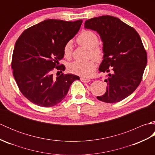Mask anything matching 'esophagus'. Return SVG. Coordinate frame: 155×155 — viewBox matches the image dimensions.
Segmentation results:
<instances>
[{
    "label": "esophagus",
    "mask_w": 155,
    "mask_h": 155,
    "mask_svg": "<svg viewBox=\"0 0 155 155\" xmlns=\"http://www.w3.org/2000/svg\"><path fill=\"white\" fill-rule=\"evenodd\" d=\"M81 81L82 82H84V83H88V82H89L91 80L89 79V78H88L81 77Z\"/></svg>",
    "instance_id": "34e87169"
}]
</instances>
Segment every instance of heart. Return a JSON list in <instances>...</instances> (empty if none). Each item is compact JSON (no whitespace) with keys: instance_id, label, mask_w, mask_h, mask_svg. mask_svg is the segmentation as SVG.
Returning a JSON list of instances; mask_svg holds the SVG:
<instances>
[{"instance_id":"obj_1","label":"heart","mask_w":155,"mask_h":155,"mask_svg":"<svg viewBox=\"0 0 155 155\" xmlns=\"http://www.w3.org/2000/svg\"><path fill=\"white\" fill-rule=\"evenodd\" d=\"M77 41L80 45L88 49L89 57L99 62L103 59L104 51L103 47L98 44V37L97 35L89 30H84L78 36ZM72 45L71 41H68L64 46L63 53L66 58H70L72 55ZM96 68V62L91 59L86 62L76 61L68 66V71L72 73L82 76L90 77Z\"/></svg>"}]
</instances>
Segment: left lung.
Returning <instances> with one entry per match:
<instances>
[{"instance_id": "1", "label": "left lung", "mask_w": 155, "mask_h": 155, "mask_svg": "<svg viewBox=\"0 0 155 155\" xmlns=\"http://www.w3.org/2000/svg\"><path fill=\"white\" fill-rule=\"evenodd\" d=\"M84 28L97 31L103 42L104 54L98 70L110 72L107 91L97 99L114 103L129 96L142 81L147 54L136 30L119 18L101 16L88 19Z\"/></svg>"}]
</instances>
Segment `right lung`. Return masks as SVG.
Wrapping results in <instances>:
<instances>
[{"label": "right lung", "instance_id": "add662e5", "mask_svg": "<svg viewBox=\"0 0 155 155\" xmlns=\"http://www.w3.org/2000/svg\"><path fill=\"white\" fill-rule=\"evenodd\" d=\"M82 22L45 20L26 29L16 41L11 62L13 76L22 94L32 103L54 106L65 98L72 83L80 79L72 74L54 77L52 71L54 68L65 70L64 65L59 64L64 46L77 33Z\"/></svg>", "mask_w": 155, "mask_h": 155}]
</instances>
